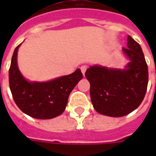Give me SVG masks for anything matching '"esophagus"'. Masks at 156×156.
Returning <instances> with one entry per match:
<instances>
[{"label":"esophagus","mask_w":156,"mask_h":156,"mask_svg":"<svg viewBox=\"0 0 156 156\" xmlns=\"http://www.w3.org/2000/svg\"><path fill=\"white\" fill-rule=\"evenodd\" d=\"M87 68H88V67L86 66V65H83V66H82L81 68H80V69H81L82 71V73L84 75L85 72H86V70H87Z\"/></svg>","instance_id":"esophagus-1"}]
</instances>
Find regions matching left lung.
I'll return each mask as SVG.
<instances>
[{"mask_svg": "<svg viewBox=\"0 0 156 156\" xmlns=\"http://www.w3.org/2000/svg\"><path fill=\"white\" fill-rule=\"evenodd\" d=\"M123 51L130 59L126 69L93 66L85 77L90 83V98L96 111L110 117H122L140 105L147 90L148 66L140 45L130 36Z\"/></svg>", "mask_w": 156, "mask_h": 156, "instance_id": "left-lung-1", "label": "left lung"}]
</instances>
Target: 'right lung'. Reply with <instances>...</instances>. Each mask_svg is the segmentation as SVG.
<instances>
[{
    "mask_svg": "<svg viewBox=\"0 0 156 156\" xmlns=\"http://www.w3.org/2000/svg\"><path fill=\"white\" fill-rule=\"evenodd\" d=\"M20 45L13 52L9 69V85L16 105L23 113L39 119L62 115L70 93L83 78L81 70L78 68L72 74L46 83L27 82L21 74L16 62Z\"/></svg>",
    "mask_w": 156,
    "mask_h": 156,
    "instance_id": "add662e5",
    "label": "right lung"
}]
</instances>
